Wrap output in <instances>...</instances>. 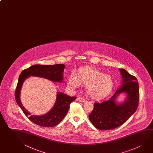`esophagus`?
<instances>
[{
    "mask_svg": "<svg viewBox=\"0 0 153 153\" xmlns=\"http://www.w3.org/2000/svg\"><path fill=\"white\" fill-rule=\"evenodd\" d=\"M77 100L78 102H85V99L83 98H82V97H78L77 98Z\"/></svg>",
    "mask_w": 153,
    "mask_h": 153,
    "instance_id": "34e87169",
    "label": "esophagus"
}]
</instances>
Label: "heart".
I'll return each instance as SVG.
<instances>
[{
  "instance_id": "obj_1",
  "label": "heart",
  "mask_w": 153,
  "mask_h": 153,
  "mask_svg": "<svg viewBox=\"0 0 153 153\" xmlns=\"http://www.w3.org/2000/svg\"><path fill=\"white\" fill-rule=\"evenodd\" d=\"M80 84L86 85L88 96L94 100L103 99L111 92L114 86L112 77L101 71L91 68H80L76 74L72 73L67 80L69 88L72 90L79 87Z\"/></svg>"
}]
</instances>
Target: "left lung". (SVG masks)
Returning a JSON list of instances; mask_svg holds the SVG:
<instances>
[{"mask_svg":"<svg viewBox=\"0 0 153 153\" xmlns=\"http://www.w3.org/2000/svg\"><path fill=\"white\" fill-rule=\"evenodd\" d=\"M122 85L108 100L94 102V109L88 115L91 123L100 130H110L125 123L137 111L139 102V87L137 78L123 69H119ZM127 94L126 100L118 105L115 99L121 93Z\"/></svg>","mask_w":153,"mask_h":153,"instance_id":"1","label":"left lung"}]
</instances>
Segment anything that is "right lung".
I'll return each mask as SVG.
<instances>
[{
    "label": "right lung",
    "instance_id": "1",
    "mask_svg": "<svg viewBox=\"0 0 153 153\" xmlns=\"http://www.w3.org/2000/svg\"><path fill=\"white\" fill-rule=\"evenodd\" d=\"M65 65L63 64L55 65H35L22 71L19 76V79L15 91V98L16 102L21 108L22 112L33 123L43 127H54L56 126L63 119L70 108V103L77 97H70L62 92L57 94L56 100L54 107L51 111L43 115H32L22 106L20 94L22 84L24 80L30 76L45 78L48 79L61 82L63 79V73Z\"/></svg>",
    "mask_w": 153,
    "mask_h": 153
}]
</instances>
